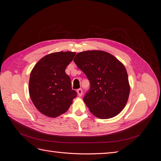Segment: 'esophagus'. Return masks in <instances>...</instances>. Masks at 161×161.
Segmentation results:
<instances>
[{
  "label": "esophagus",
  "instance_id": "1",
  "mask_svg": "<svg viewBox=\"0 0 161 161\" xmlns=\"http://www.w3.org/2000/svg\"><path fill=\"white\" fill-rule=\"evenodd\" d=\"M77 93H78V95L81 97L82 95V90L81 89H77Z\"/></svg>",
  "mask_w": 161,
  "mask_h": 161
}]
</instances>
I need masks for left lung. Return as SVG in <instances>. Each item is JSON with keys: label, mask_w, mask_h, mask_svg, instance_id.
Instances as JSON below:
<instances>
[{"label": "left lung", "mask_w": 161, "mask_h": 161, "mask_svg": "<svg viewBox=\"0 0 161 161\" xmlns=\"http://www.w3.org/2000/svg\"><path fill=\"white\" fill-rule=\"evenodd\" d=\"M74 62L90 82L83 100L91 113L100 119L119 114L127 103L130 90L122 63L110 53L99 50L80 52Z\"/></svg>", "instance_id": "left-lung-1"}]
</instances>
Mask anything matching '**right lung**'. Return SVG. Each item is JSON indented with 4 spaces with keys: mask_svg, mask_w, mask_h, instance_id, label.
Masks as SVG:
<instances>
[{
    "mask_svg": "<svg viewBox=\"0 0 161 161\" xmlns=\"http://www.w3.org/2000/svg\"><path fill=\"white\" fill-rule=\"evenodd\" d=\"M76 52H59L43 57L31 72L29 92L37 110L56 118L69 109L76 92L72 89L70 76L65 70Z\"/></svg>",
    "mask_w": 161,
    "mask_h": 161,
    "instance_id": "1",
    "label": "right lung"
}]
</instances>
